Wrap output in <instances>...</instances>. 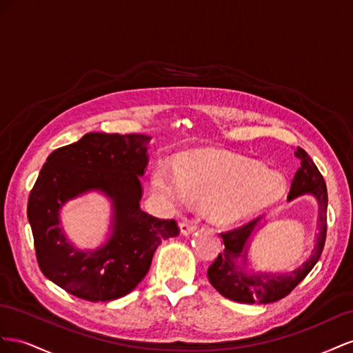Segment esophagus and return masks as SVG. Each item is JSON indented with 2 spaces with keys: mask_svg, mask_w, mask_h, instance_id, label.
<instances>
[{
  "mask_svg": "<svg viewBox=\"0 0 353 353\" xmlns=\"http://www.w3.org/2000/svg\"><path fill=\"white\" fill-rule=\"evenodd\" d=\"M179 228H180V234H182L183 236H188L192 232H195V229H196L195 223H190V221H183V223H180Z\"/></svg>",
  "mask_w": 353,
  "mask_h": 353,
  "instance_id": "obj_1",
  "label": "esophagus"
}]
</instances>
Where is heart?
<instances>
[{"mask_svg": "<svg viewBox=\"0 0 353 353\" xmlns=\"http://www.w3.org/2000/svg\"><path fill=\"white\" fill-rule=\"evenodd\" d=\"M177 170L161 161L150 176V189L167 210L194 203L208 207V219L220 228H235L283 198L287 179L257 161L216 149H201L179 158Z\"/></svg>", "mask_w": 353, "mask_h": 353, "instance_id": "heart-1", "label": "heart"}]
</instances>
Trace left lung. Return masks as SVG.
I'll list each match as a JSON object with an SVG mask.
<instances>
[{"mask_svg": "<svg viewBox=\"0 0 353 353\" xmlns=\"http://www.w3.org/2000/svg\"><path fill=\"white\" fill-rule=\"evenodd\" d=\"M294 155L300 159V168L291 183L287 199L293 201L301 195H310L316 199L318 234L314 250L303 263L293 270L261 272L250 268L248 256L251 239L265 226L260 223V217L251 220L243 228L221 234L225 250L208 268L207 276L210 284L229 300L239 301V303H274L290 294L314 269L321 257L327 235V186L314 161L303 149L297 148Z\"/></svg>", "mask_w": 353, "mask_h": 353, "instance_id": "1", "label": "left lung"}]
</instances>
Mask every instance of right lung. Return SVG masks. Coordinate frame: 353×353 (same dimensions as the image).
Here are the masks:
<instances>
[{"mask_svg":"<svg viewBox=\"0 0 353 353\" xmlns=\"http://www.w3.org/2000/svg\"><path fill=\"white\" fill-rule=\"evenodd\" d=\"M146 134L87 133L48 155L28 201L39 269L56 285L88 301L124 297L140 284L158 245L179 235L174 220L140 208L148 164ZM90 192L111 203L105 243L93 250L75 248L59 226L69 200Z\"/></svg>","mask_w":353,"mask_h":353,"instance_id":"add662e5","label":"right lung"}]
</instances>
